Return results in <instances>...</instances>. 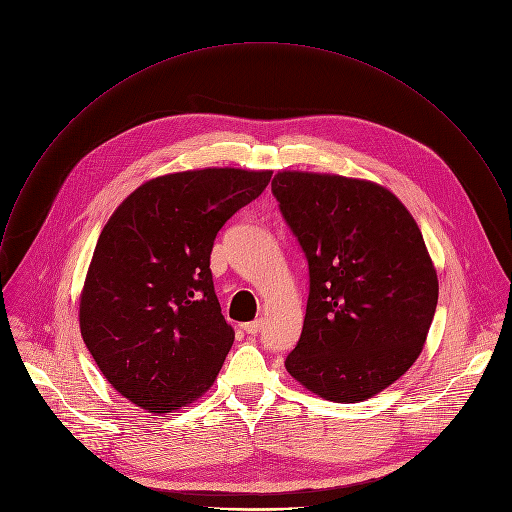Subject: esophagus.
Here are the masks:
<instances>
[{
	"label": "esophagus",
	"mask_w": 512,
	"mask_h": 512,
	"mask_svg": "<svg viewBox=\"0 0 512 512\" xmlns=\"http://www.w3.org/2000/svg\"><path fill=\"white\" fill-rule=\"evenodd\" d=\"M262 319H256V321H252V323H246L244 325V331L248 333V335H258L260 331H262Z\"/></svg>",
	"instance_id": "obj_1"
}]
</instances>
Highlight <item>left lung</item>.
I'll return each mask as SVG.
<instances>
[{"mask_svg":"<svg viewBox=\"0 0 512 512\" xmlns=\"http://www.w3.org/2000/svg\"><path fill=\"white\" fill-rule=\"evenodd\" d=\"M272 193L309 262V300L286 371L315 395L365 401L420 357L438 304L424 236L383 185L278 171Z\"/></svg>","mask_w":512,"mask_h":512,"instance_id":"1","label":"left lung"}]
</instances>
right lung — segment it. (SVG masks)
Listing matches in <instances>:
<instances>
[{"label": "right lung", "instance_id": "1", "mask_svg": "<svg viewBox=\"0 0 512 512\" xmlns=\"http://www.w3.org/2000/svg\"><path fill=\"white\" fill-rule=\"evenodd\" d=\"M272 171L206 167L137 187L102 228L80 292V333L100 373L155 416L206 393L234 343L210 254Z\"/></svg>", "mask_w": 512, "mask_h": 512}]
</instances>
